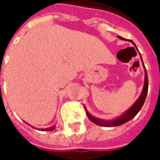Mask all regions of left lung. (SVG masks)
<instances>
[{
    "mask_svg": "<svg viewBox=\"0 0 160 160\" xmlns=\"http://www.w3.org/2000/svg\"><path fill=\"white\" fill-rule=\"evenodd\" d=\"M119 38L121 39H123L122 37H120ZM142 60V59H141ZM145 83H144V87H143V91L141 92V96L138 98V100L134 103V104L132 106V107L128 110V111L125 113L124 115H122L121 118H118V119H115L113 121H108V122H105V121H101L98 118H93L92 116H91L87 111V115L88 118L90 119V121H92L94 123L98 124L99 126H103V127H116V126H119V125H122V124L127 122L129 120H131L132 118H134L137 113L140 111V110L142 107V105L144 104V102L146 100V98H147V95H148V73H147V70H145Z\"/></svg>",
    "mask_w": 160,
    "mask_h": 160,
    "instance_id": "left-lung-1",
    "label": "left lung"
}]
</instances>
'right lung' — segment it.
<instances>
[{"label":"right lung","instance_id":"add662e5","mask_svg":"<svg viewBox=\"0 0 160 160\" xmlns=\"http://www.w3.org/2000/svg\"><path fill=\"white\" fill-rule=\"evenodd\" d=\"M55 128V127H50V128H44V129H42V130H47V131H51L53 130Z\"/></svg>","mask_w":160,"mask_h":160}]
</instances>
